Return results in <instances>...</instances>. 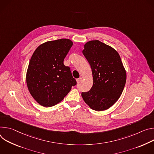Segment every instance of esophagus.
Here are the masks:
<instances>
[{
  "label": "esophagus",
  "mask_w": 154,
  "mask_h": 154,
  "mask_svg": "<svg viewBox=\"0 0 154 154\" xmlns=\"http://www.w3.org/2000/svg\"><path fill=\"white\" fill-rule=\"evenodd\" d=\"M81 81H82V78H79L78 79H76V82H77L78 83H79Z\"/></svg>",
  "instance_id": "esophagus-1"
}]
</instances>
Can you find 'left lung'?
<instances>
[{
    "instance_id": "8db88e82",
    "label": "left lung",
    "mask_w": 154,
    "mask_h": 154,
    "mask_svg": "<svg viewBox=\"0 0 154 154\" xmlns=\"http://www.w3.org/2000/svg\"><path fill=\"white\" fill-rule=\"evenodd\" d=\"M82 53L91 65L93 86L81 96L91 109L106 110L120 98L126 82V71L121 57L113 48L99 40L88 42Z\"/></svg>"
}]
</instances>
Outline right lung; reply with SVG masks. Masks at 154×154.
Segmentation results:
<instances>
[{
    "label": "right lung",
    "mask_w": 154,
    "mask_h": 154,
    "mask_svg": "<svg viewBox=\"0 0 154 154\" xmlns=\"http://www.w3.org/2000/svg\"><path fill=\"white\" fill-rule=\"evenodd\" d=\"M73 45L70 39L49 41L34 51L26 73L28 90L38 104L51 107L59 103L76 81L63 60Z\"/></svg>",
    "instance_id": "1"
}]
</instances>
